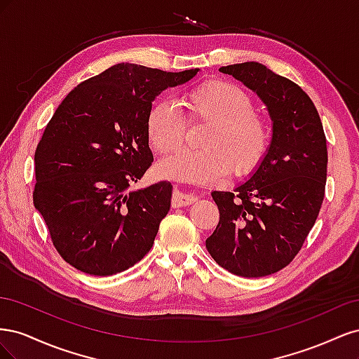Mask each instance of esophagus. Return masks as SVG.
I'll use <instances>...</instances> for the list:
<instances>
[{"mask_svg":"<svg viewBox=\"0 0 359 359\" xmlns=\"http://www.w3.org/2000/svg\"><path fill=\"white\" fill-rule=\"evenodd\" d=\"M196 202V198L189 196V194H184L180 191H175L172 196V206L173 208H184V206H190L191 203Z\"/></svg>","mask_w":359,"mask_h":359,"instance_id":"34e87169","label":"esophagus"}]
</instances>
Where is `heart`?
Segmentation results:
<instances>
[{
    "instance_id": "heart-1",
    "label": "heart",
    "mask_w": 359,
    "mask_h": 359,
    "mask_svg": "<svg viewBox=\"0 0 359 359\" xmlns=\"http://www.w3.org/2000/svg\"><path fill=\"white\" fill-rule=\"evenodd\" d=\"M186 119L203 124L199 151H186L160 163L163 177L193 182H212L227 172L236 178L255 173L266 158L271 127L256 112V103L241 86L212 79L184 95ZM186 119L170 102L151 104L145 119L149 147L161 156L177 153L186 142Z\"/></svg>"
}]
</instances>
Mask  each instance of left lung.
<instances>
[{
    "label": "left lung",
    "mask_w": 359,
    "mask_h": 359,
    "mask_svg": "<svg viewBox=\"0 0 359 359\" xmlns=\"http://www.w3.org/2000/svg\"><path fill=\"white\" fill-rule=\"evenodd\" d=\"M264 100L273 140L253 177L235 191H212L220 222L205 241L217 264L241 277L287 266L316 223L328 151L318 109L299 85L255 61L219 69Z\"/></svg>",
    "instance_id": "1"
}]
</instances>
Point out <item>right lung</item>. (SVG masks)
Masks as SVG:
<instances>
[{"mask_svg": "<svg viewBox=\"0 0 359 359\" xmlns=\"http://www.w3.org/2000/svg\"><path fill=\"white\" fill-rule=\"evenodd\" d=\"M199 69L163 72L121 62L73 88L36 148L32 201L53 247L91 276L137 264L170 208L172 186L130 190L153 163L145 119L156 95Z\"/></svg>", "mask_w": 359, "mask_h": 359, "instance_id": "1", "label": "right lung"}]
</instances>
